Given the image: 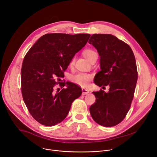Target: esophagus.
<instances>
[{
    "instance_id": "1",
    "label": "esophagus",
    "mask_w": 157,
    "mask_h": 157,
    "mask_svg": "<svg viewBox=\"0 0 157 157\" xmlns=\"http://www.w3.org/2000/svg\"><path fill=\"white\" fill-rule=\"evenodd\" d=\"M81 90H82L83 95H86V94H88V93H89V90H88V89H85V88H82Z\"/></svg>"
}]
</instances>
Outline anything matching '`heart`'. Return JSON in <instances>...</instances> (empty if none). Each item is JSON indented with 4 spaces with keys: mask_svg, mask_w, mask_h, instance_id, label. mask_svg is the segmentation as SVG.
<instances>
[{
    "mask_svg": "<svg viewBox=\"0 0 157 157\" xmlns=\"http://www.w3.org/2000/svg\"><path fill=\"white\" fill-rule=\"evenodd\" d=\"M95 53L94 51L88 49L85 50L83 52L84 56L87 59H89L90 58L92 54ZM74 62V59L71 62V64ZM92 79V76L86 73H78L77 74H75L71 77V80L72 82L76 83L82 87H86L88 85V83Z\"/></svg>",
    "mask_w": 157,
    "mask_h": 157,
    "instance_id": "1",
    "label": "heart"
}]
</instances>
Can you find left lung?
Masks as SVG:
<instances>
[{
  "mask_svg": "<svg viewBox=\"0 0 157 157\" xmlns=\"http://www.w3.org/2000/svg\"><path fill=\"white\" fill-rule=\"evenodd\" d=\"M100 56V71L94 83L108 86L109 91L93 92L96 98L90 106L92 119L98 124L111 127L124 119L130 108L137 81L134 54L127 44L108 34H94L88 41Z\"/></svg>",
  "mask_w": 157,
  "mask_h": 157,
  "instance_id": "left-lung-1",
  "label": "left lung"
}]
</instances>
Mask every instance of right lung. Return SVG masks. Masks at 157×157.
Segmentation results:
<instances>
[{
  "mask_svg": "<svg viewBox=\"0 0 157 157\" xmlns=\"http://www.w3.org/2000/svg\"><path fill=\"white\" fill-rule=\"evenodd\" d=\"M90 36L89 34H46L27 52L21 69L22 94L29 113L40 124L52 126L63 121L74 100L81 95V88L71 82L59 83L66 88L56 90V79L63 76Z\"/></svg>",
  "mask_w": 157,
  "mask_h": 157,
  "instance_id": "add662e5",
  "label": "right lung"
}]
</instances>
